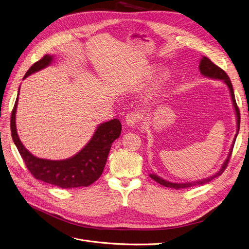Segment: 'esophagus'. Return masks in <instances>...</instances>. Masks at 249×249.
I'll list each match as a JSON object with an SVG mask.
<instances>
[{
	"instance_id": "1",
	"label": "esophagus",
	"mask_w": 249,
	"mask_h": 249,
	"mask_svg": "<svg viewBox=\"0 0 249 249\" xmlns=\"http://www.w3.org/2000/svg\"><path fill=\"white\" fill-rule=\"evenodd\" d=\"M140 121V115L138 112L131 111L126 115V124L128 126H134Z\"/></svg>"
}]
</instances>
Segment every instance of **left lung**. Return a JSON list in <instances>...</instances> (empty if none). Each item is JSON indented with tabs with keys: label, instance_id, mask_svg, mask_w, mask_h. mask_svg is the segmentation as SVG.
<instances>
[{
	"label": "left lung",
	"instance_id": "obj_1",
	"mask_svg": "<svg viewBox=\"0 0 249 249\" xmlns=\"http://www.w3.org/2000/svg\"><path fill=\"white\" fill-rule=\"evenodd\" d=\"M199 70L201 72L202 75L206 76V77H209V78H212V79H218V80H223L225 82V84L227 85V87L229 88V91H230V95H231V99H232V102H233V106H234V109H235V113H236V117H237V133L233 139V142H232V145H231V148H230V151L228 153V156L226 158V160L224 161L223 165L221 169L217 172L215 173L214 175L208 177V178H205V179H202V180H199V181H195V182H188V183H172V182H169V181H166L164 180L160 177H158L157 175L155 174H150V177L155 180L156 182H158L159 184L165 186V187H169V188H174V189H182V188H188V187H193V186H197V185H202V184H205L207 183V182L211 181L212 179L218 177L219 175H221L225 168L227 167L228 165V162L230 160V157H231V154H232V150H233V147H234V143H235V140H236V137H237V134H238V131H239V126H240V112H239V109H238V106L236 104V101H235V96H234V92H233V88H232V84H231V81L228 77V75L220 68L218 67L217 65H215L214 63H212V61L207 58V57H203L200 61V64H199Z\"/></svg>",
	"mask_w": 249,
	"mask_h": 249
}]
</instances>
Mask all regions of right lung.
<instances>
[{
	"instance_id": "right-lung-1",
	"label": "right lung",
	"mask_w": 249,
	"mask_h": 249,
	"mask_svg": "<svg viewBox=\"0 0 249 249\" xmlns=\"http://www.w3.org/2000/svg\"><path fill=\"white\" fill-rule=\"evenodd\" d=\"M52 60L53 56L45 55L31 66L24 79L47 67ZM17 105L18 97L11 115L12 138L28 170L36 179L68 189L89 186L102 175L111 145L121 134L122 125L118 119H113L99 126L89 143L75 156L65 160H48L32 155L21 143L16 129Z\"/></svg>"
}]
</instances>
